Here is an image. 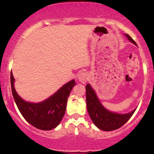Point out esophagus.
I'll return each mask as SVG.
<instances>
[{
	"label": "esophagus",
	"instance_id": "esophagus-1",
	"mask_svg": "<svg viewBox=\"0 0 154 154\" xmlns=\"http://www.w3.org/2000/svg\"><path fill=\"white\" fill-rule=\"evenodd\" d=\"M88 74L86 72H80L78 74V80L82 83H86L88 80Z\"/></svg>",
	"mask_w": 154,
	"mask_h": 154
}]
</instances>
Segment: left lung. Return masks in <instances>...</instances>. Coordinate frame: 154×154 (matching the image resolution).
Returning a JSON list of instances; mask_svg holds the SVG:
<instances>
[{
    "label": "left lung",
    "mask_w": 154,
    "mask_h": 154,
    "mask_svg": "<svg viewBox=\"0 0 154 154\" xmlns=\"http://www.w3.org/2000/svg\"><path fill=\"white\" fill-rule=\"evenodd\" d=\"M129 40L136 45L134 40L126 34ZM86 106L90 118L96 127L104 131H112L122 127L131 118L136 109L127 114H118L106 109L96 96L95 92L89 84L86 86Z\"/></svg>",
    "instance_id": "1"
}]
</instances>
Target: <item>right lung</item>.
I'll list each match as a JSON object with an SVG mask.
<instances>
[{
  "label": "right lung",
  "mask_w": 154,
  "mask_h": 154,
  "mask_svg": "<svg viewBox=\"0 0 154 154\" xmlns=\"http://www.w3.org/2000/svg\"><path fill=\"white\" fill-rule=\"evenodd\" d=\"M12 93L20 112L25 120L35 127L43 130H50L59 125L64 116L68 97L75 80L68 82L47 100L38 103L26 102L18 96L14 88V77L10 74Z\"/></svg>",
  "instance_id": "obj_1"
}]
</instances>
